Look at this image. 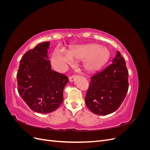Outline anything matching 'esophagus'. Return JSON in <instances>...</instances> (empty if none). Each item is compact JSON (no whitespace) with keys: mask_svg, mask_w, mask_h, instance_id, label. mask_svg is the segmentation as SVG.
I'll list each match as a JSON object with an SVG mask.
<instances>
[{"mask_svg":"<svg viewBox=\"0 0 150 150\" xmlns=\"http://www.w3.org/2000/svg\"><path fill=\"white\" fill-rule=\"evenodd\" d=\"M77 76H78L77 75H72V76H70V77H69V78L70 82H72V81H73L75 79V78H76Z\"/></svg>","mask_w":150,"mask_h":150,"instance_id":"34e87169","label":"esophagus"}]
</instances>
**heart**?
I'll return each instance as SVG.
<instances>
[{
    "label": "heart",
    "mask_w": 150,
    "mask_h": 150,
    "mask_svg": "<svg viewBox=\"0 0 150 150\" xmlns=\"http://www.w3.org/2000/svg\"><path fill=\"white\" fill-rule=\"evenodd\" d=\"M68 54L74 59L84 60V69L89 72L99 70L106 64L110 57L109 49L97 44L80 45L70 50ZM69 57L56 50L52 54V61L58 66L70 64L72 59Z\"/></svg>",
    "instance_id": "heart-1"
}]
</instances>
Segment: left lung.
<instances>
[{
  "label": "left lung",
  "mask_w": 150,
  "mask_h": 150,
  "mask_svg": "<svg viewBox=\"0 0 150 150\" xmlns=\"http://www.w3.org/2000/svg\"><path fill=\"white\" fill-rule=\"evenodd\" d=\"M128 88L126 62L120 51H117L112 64L91 78L85 97L86 106L96 115L111 114L120 108Z\"/></svg>",
  "instance_id": "obj_1"
}]
</instances>
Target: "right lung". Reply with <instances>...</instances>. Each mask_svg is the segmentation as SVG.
Wrapping results in <instances>:
<instances>
[{
    "label": "right lung",
    "instance_id": "add662e5",
    "mask_svg": "<svg viewBox=\"0 0 150 150\" xmlns=\"http://www.w3.org/2000/svg\"><path fill=\"white\" fill-rule=\"evenodd\" d=\"M49 44L40 43L27 51L17 73L18 93L30 110L40 113L51 112L60 106L63 90L69 82L66 76L51 69Z\"/></svg>",
    "mask_w": 150,
    "mask_h": 150
}]
</instances>
